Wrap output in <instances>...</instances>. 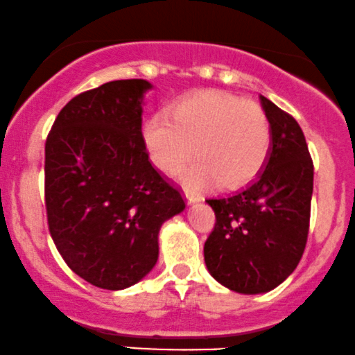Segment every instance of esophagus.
I'll return each instance as SVG.
<instances>
[{
	"label": "esophagus",
	"mask_w": 355,
	"mask_h": 355,
	"mask_svg": "<svg viewBox=\"0 0 355 355\" xmlns=\"http://www.w3.org/2000/svg\"><path fill=\"white\" fill-rule=\"evenodd\" d=\"M184 196H186V201L189 204H194V202H199L201 201V198H199L198 194L191 193V191H184Z\"/></svg>",
	"instance_id": "obj_1"
}]
</instances>
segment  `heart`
Returning <instances> with one entry per match:
<instances>
[{"instance_id": "heart-1", "label": "heart", "mask_w": 355, "mask_h": 355, "mask_svg": "<svg viewBox=\"0 0 355 355\" xmlns=\"http://www.w3.org/2000/svg\"><path fill=\"white\" fill-rule=\"evenodd\" d=\"M143 141L149 159L166 174L181 169L194 148L198 161L181 173L184 184L219 182L224 189H237L264 168L270 124L259 104L224 91H201L174 103L169 116H149Z\"/></svg>"}]
</instances>
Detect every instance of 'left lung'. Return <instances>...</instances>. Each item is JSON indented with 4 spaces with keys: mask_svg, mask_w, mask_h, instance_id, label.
Segmentation results:
<instances>
[{
    "mask_svg": "<svg viewBox=\"0 0 355 355\" xmlns=\"http://www.w3.org/2000/svg\"><path fill=\"white\" fill-rule=\"evenodd\" d=\"M270 124L264 169L234 194L207 199L216 224L204 244L211 276L239 294L269 293L301 261L309 234L314 164L301 126L261 96Z\"/></svg>",
    "mask_w": 355,
    "mask_h": 355,
    "instance_id": "1",
    "label": "left lung"
}]
</instances>
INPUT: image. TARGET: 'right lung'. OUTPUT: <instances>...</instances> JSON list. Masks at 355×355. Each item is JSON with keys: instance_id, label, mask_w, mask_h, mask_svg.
I'll list each match as a JSON object with an SVG mask.
<instances>
[{"instance_id": "right-lung-1", "label": "right lung", "mask_w": 355, "mask_h": 355, "mask_svg": "<svg viewBox=\"0 0 355 355\" xmlns=\"http://www.w3.org/2000/svg\"><path fill=\"white\" fill-rule=\"evenodd\" d=\"M151 87L119 79L85 91L46 139L49 234L69 269L101 289H126L151 272L162 223L186 207L146 151L143 99Z\"/></svg>"}]
</instances>
